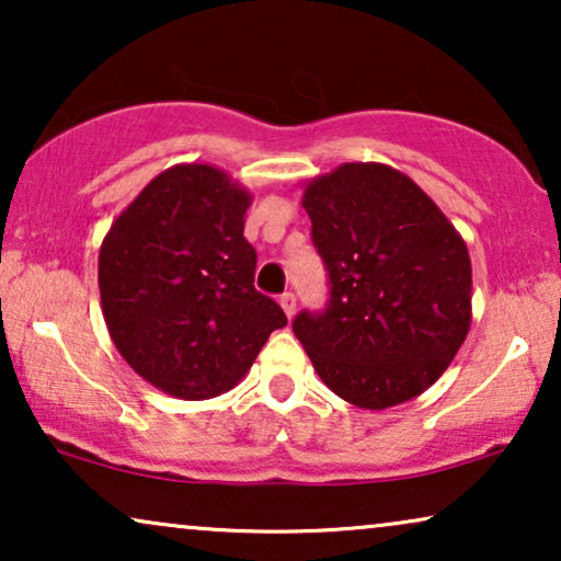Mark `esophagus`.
Masks as SVG:
<instances>
[{
  "label": "esophagus",
  "instance_id": "34e87169",
  "mask_svg": "<svg viewBox=\"0 0 561 561\" xmlns=\"http://www.w3.org/2000/svg\"><path fill=\"white\" fill-rule=\"evenodd\" d=\"M278 304H280V309L286 311V317L294 319V313H296V296L290 294V290L278 298Z\"/></svg>",
  "mask_w": 561,
  "mask_h": 561
}]
</instances>
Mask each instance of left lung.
I'll use <instances>...</instances> for the list:
<instances>
[{
  "label": "left lung",
  "instance_id": "obj_1",
  "mask_svg": "<svg viewBox=\"0 0 561 561\" xmlns=\"http://www.w3.org/2000/svg\"><path fill=\"white\" fill-rule=\"evenodd\" d=\"M329 306L294 332L324 386L382 411L432 388L472 324V263L462 234L409 175L342 163L304 188Z\"/></svg>",
  "mask_w": 561,
  "mask_h": 561
}]
</instances>
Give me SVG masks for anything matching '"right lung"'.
Wrapping results in <instances>:
<instances>
[{"label":"right lung","mask_w":561,"mask_h":561,"mask_svg":"<svg viewBox=\"0 0 561 561\" xmlns=\"http://www.w3.org/2000/svg\"><path fill=\"white\" fill-rule=\"evenodd\" d=\"M252 194L209 163L158 173L112 221L99 250V294L114 347L173 398L204 401L234 388L267 336L286 327L257 294V255L244 240Z\"/></svg>","instance_id":"right-lung-1"}]
</instances>
